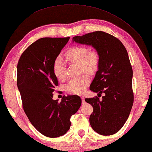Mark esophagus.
Returning a JSON list of instances; mask_svg holds the SVG:
<instances>
[{
    "instance_id": "esophagus-1",
    "label": "esophagus",
    "mask_w": 152,
    "mask_h": 152,
    "mask_svg": "<svg viewBox=\"0 0 152 152\" xmlns=\"http://www.w3.org/2000/svg\"><path fill=\"white\" fill-rule=\"evenodd\" d=\"M81 99H82V102H83V104H84L85 102V98L83 97V96H82V97H81Z\"/></svg>"
}]
</instances>
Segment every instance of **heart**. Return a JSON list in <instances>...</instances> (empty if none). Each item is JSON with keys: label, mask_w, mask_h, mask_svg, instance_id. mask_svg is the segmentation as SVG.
<instances>
[{"label": "heart", "mask_w": 152, "mask_h": 152, "mask_svg": "<svg viewBox=\"0 0 152 152\" xmlns=\"http://www.w3.org/2000/svg\"><path fill=\"white\" fill-rule=\"evenodd\" d=\"M65 55L69 62L80 65L83 72L88 74H94L98 69L99 55L96 51H89V49L86 47L78 46L70 48L66 52ZM53 72L55 76L59 80H62L65 77L66 68L61 57L58 56L54 60ZM89 81V78L87 75L73 78L68 83L66 89L69 93L81 94L85 91Z\"/></svg>", "instance_id": "1"}]
</instances>
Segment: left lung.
Instances as JSON below:
<instances>
[{
	"mask_svg": "<svg viewBox=\"0 0 152 152\" xmlns=\"http://www.w3.org/2000/svg\"><path fill=\"white\" fill-rule=\"evenodd\" d=\"M72 42L91 46L99 55L98 71L89 89L101 94L85 98L93 107L89 117L92 129L100 135H112L125 123L134 103L133 71L125 46L111 34L101 31L74 36Z\"/></svg>",
	"mask_w": 152,
	"mask_h": 152,
	"instance_id": "8db88e82",
	"label": "left lung"
}]
</instances>
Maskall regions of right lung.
Instances as JSON below:
<instances>
[{
  "mask_svg": "<svg viewBox=\"0 0 152 152\" xmlns=\"http://www.w3.org/2000/svg\"><path fill=\"white\" fill-rule=\"evenodd\" d=\"M67 38H42L24 51L17 66V86L24 111L40 134L56 138L67 132L70 118L81 105L80 96L53 99L58 81L53 72L54 60L69 41Z\"/></svg>",
  "mask_w": 152,
  "mask_h": 152,
  "instance_id": "right-lung-1",
  "label": "right lung"
}]
</instances>
